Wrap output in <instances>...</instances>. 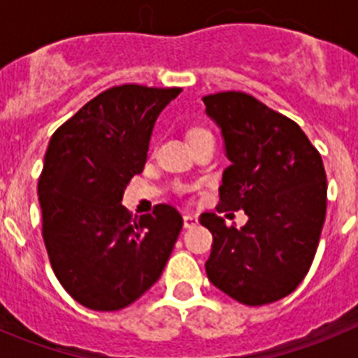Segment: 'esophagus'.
<instances>
[{"mask_svg":"<svg viewBox=\"0 0 358 358\" xmlns=\"http://www.w3.org/2000/svg\"><path fill=\"white\" fill-rule=\"evenodd\" d=\"M182 222H185V227H194L195 224L199 222V218L195 217V215L185 213V215H182Z\"/></svg>","mask_w":358,"mask_h":358,"instance_id":"obj_1","label":"esophagus"}]
</instances>
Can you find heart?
<instances>
[{
  "label": "heart",
  "instance_id": "obj_1",
  "mask_svg": "<svg viewBox=\"0 0 358 358\" xmlns=\"http://www.w3.org/2000/svg\"><path fill=\"white\" fill-rule=\"evenodd\" d=\"M194 132H197V131H194Z\"/></svg>",
  "mask_w": 358,
  "mask_h": 358
}]
</instances>
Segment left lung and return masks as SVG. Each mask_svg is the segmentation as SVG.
I'll use <instances>...</instances> for the list:
<instances>
[{"label": "left lung", "mask_w": 358, "mask_h": 358, "mask_svg": "<svg viewBox=\"0 0 358 358\" xmlns=\"http://www.w3.org/2000/svg\"><path fill=\"white\" fill-rule=\"evenodd\" d=\"M224 138L220 211L243 210L248 224L215 213L208 280L238 303L260 306L289 296L308 273L327 217V173L296 122L238 91L202 98Z\"/></svg>", "instance_id": "8db88e82"}]
</instances>
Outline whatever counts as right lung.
<instances>
[{
    "mask_svg": "<svg viewBox=\"0 0 358 358\" xmlns=\"http://www.w3.org/2000/svg\"><path fill=\"white\" fill-rule=\"evenodd\" d=\"M181 93L125 84L85 103L57 129L37 185L53 273L85 308L113 312L163 273L182 217L170 204L132 220L123 192L147 161L161 110Z\"/></svg>",
    "mask_w": 358,
    "mask_h": 358,
    "instance_id": "add662e5",
    "label": "right lung"
}]
</instances>
